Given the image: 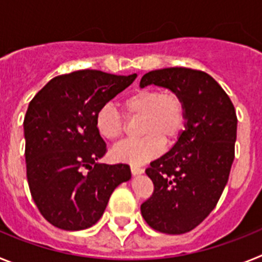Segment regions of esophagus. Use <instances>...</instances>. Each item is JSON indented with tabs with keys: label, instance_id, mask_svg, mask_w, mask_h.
<instances>
[{
	"label": "esophagus",
	"instance_id": "obj_1",
	"mask_svg": "<svg viewBox=\"0 0 262 262\" xmlns=\"http://www.w3.org/2000/svg\"><path fill=\"white\" fill-rule=\"evenodd\" d=\"M131 172H133V174H140V173L144 172V169L142 168V166L139 165H135V164H131Z\"/></svg>",
	"mask_w": 262,
	"mask_h": 262
}]
</instances>
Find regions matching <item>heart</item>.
Here are the masks:
<instances>
[{"instance_id":"heart-1","label":"heart","mask_w":262,"mask_h":262,"mask_svg":"<svg viewBox=\"0 0 262 262\" xmlns=\"http://www.w3.org/2000/svg\"><path fill=\"white\" fill-rule=\"evenodd\" d=\"M122 113L128 119L140 118L142 139L124 142L113 149L118 161L143 164L163 151L164 140L173 143L181 135L186 120L184 101L176 92L144 88L133 92L120 101ZM97 131L107 142H117L124 134V120L117 108L106 103L96 115Z\"/></svg>"}]
</instances>
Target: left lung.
<instances>
[{"instance_id":"left-lung-1","label":"left lung","mask_w":262,"mask_h":262,"mask_svg":"<svg viewBox=\"0 0 262 262\" xmlns=\"http://www.w3.org/2000/svg\"><path fill=\"white\" fill-rule=\"evenodd\" d=\"M149 84L181 97L187 122L172 149L145 169L154 193L140 210L154 230L180 235L200 226L223 193L235 159L237 117L230 97L203 71L157 69L140 80L142 88Z\"/></svg>"}]
</instances>
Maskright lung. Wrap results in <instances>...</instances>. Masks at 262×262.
I'll return each mask as SVG.
<instances>
[{"label":"right lung","mask_w":262,"mask_h":262,"mask_svg":"<svg viewBox=\"0 0 262 262\" xmlns=\"http://www.w3.org/2000/svg\"><path fill=\"white\" fill-rule=\"evenodd\" d=\"M136 76L82 69L53 77L31 99L23 120L27 181L40 214L57 228L96 224L115 187L131 178L127 164L97 163L107 147L96 115Z\"/></svg>","instance_id":"1"}]
</instances>
